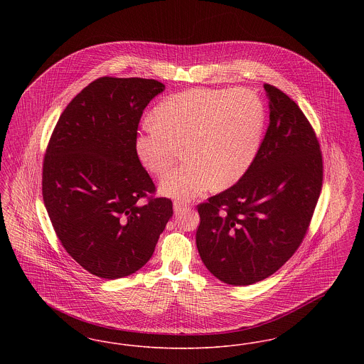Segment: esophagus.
<instances>
[{"instance_id":"1","label":"esophagus","mask_w":364,"mask_h":364,"mask_svg":"<svg viewBox=\"0 0 364 364\" xmlns=\"http://www.w3.org/2000/svg\"><path fill=\"white\" fill-rule=\"evenodd\" d=\"M187 208H190V206L184 202H180V200H174L173 202L174 213H181L183 210H186Z\"/></svg>"}]
</instances>
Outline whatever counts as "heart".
Segmentation results:
<instances>
[{"label":"heart","mask_w":364,"mask_h":364,"mask_svg":"<svg viewBox=\"0 0 364 364\" xmlns=\"http://www.w3.org/2000/svg\"><path fill=\"white\" fill-rule=\"evenodd\" d=\"M264 107L248 88H191L165 98L135 140L141 164L158 177L183 153L186 161L166 174L159 190L176 199H192L214 186L237 183L259 149Z\"/></svg>","instance_id":"obj_1"}]
</instances>
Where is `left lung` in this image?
<instances>
[{
	"instance_id": "obj_1",
	"label": "left lung",
	"mask_w": 364,
	"mask_h": 364,
	"mask_svg": "<svg viewBox=\"0 0 364 364\" xmlns=\"http://www.w3.org/2000/svg\"><path fill=\"white\" fill-rule=\"evenodd\" d=\"M270 122L251 166L230 188L198 206L196 247L229 285L274 274L303 242L323 180L319 141L297 104L263 85Z\"/></svg>"
}]
</instances>
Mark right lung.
<instances>
[{"label": "right lung", "mask_w": 364, "mask_h": 364, "mask_svg": "<svg viewBox=\"0 0 364 364\" xmlns=\"http://www.w3.org/2000/svg\"><path fill=\"white\" fill-rule=\"evenodd\" d=\"M164 90L154 79L100 77L70 101L49 140L45 208L65 251L97 277L138 272L173 215L171 199L150 196L156 186L135 147L143 110Z\"/></svg>", "instance_id": "add662e5"}]
</instances>
